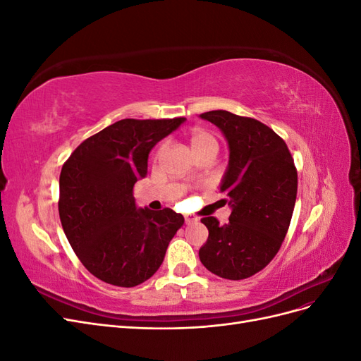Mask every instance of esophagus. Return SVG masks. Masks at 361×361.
<instances>
[{"instance_id": "esophagus-1", "label": "esophagus", "mask_w": 361, "mask_h": 361, "mask_svg": "<svg viewBox=\"0 0 361 361\" xmlns=\"http://www.w3.org/2000/svg\"><path fill=\"white\" fill-rule=\"evenodd\" d=\"M197 221V218L195 216H192V215H185V223L187 224H192V223H195Z\"/></svg>"}]
</instances>
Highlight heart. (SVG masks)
Listing matches in <instances>:
<instances>
[{
    "instance_id": "heart-1",
    "label": "heart",
    "mask_w": 361,
    "mask_h": 361,
    "mask_svg": "<svg viewBox=\"0 0 361 361\" xmlns=\"http://www.w3.org/2000/svg\"><path fill=\"white\" fill-rule=\"evenodd\" d=\"M190 143L192 150L195 154L200 155L206 150H216L218 152V140L215 138V135L209 130H206L203 128H195L192 129V133L190 135ZM164 154V146L158 147L157 154H155V161H158Z\"/></svg>"
}]
</instances>
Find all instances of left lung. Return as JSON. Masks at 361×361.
I'll list each match as a JSON object with an SVG mask.
<instances>
[{"label":"left lung","mask_w":361,"mask_h":361,"mask_svg":"<svg viewBox=\"0 0 361 361\" xmlns=\"http://www.w3.org/2000/svg\"><path fill=\"white\" fill-rule=\"evenodd\" d=\"M200 117L221 129L231 149L220 190L232 214L226 224L215 216L202 218L209 236L199 257L218 277L248 279L274 259L288 233L297 169L285 140L259 120L224 110Z\"/></svg>","instance_id":"1"}]
</instances>
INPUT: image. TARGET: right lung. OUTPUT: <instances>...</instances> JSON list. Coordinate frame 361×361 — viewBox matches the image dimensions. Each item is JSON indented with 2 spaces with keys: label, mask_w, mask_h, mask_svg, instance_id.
<instances>
[{
  "label": "right lung",
  "mask_w": 361,
  "mask_h": 361,
  "mask_svg": "<svg viewBox=\"0 0 361 361\" xmlns=\"http://www.w3.org/2000/svg\"><path fill=\"white\" fill-rule=\"evenodd\" d=\"M183 120H118L84 140L63 164V231L87 271L108 285L134 288L154 276L183 224L170 207L137 209L133 194L152 147Z\"/></svg>",
  "instance_id": "add662e5"
}]
</instances>
